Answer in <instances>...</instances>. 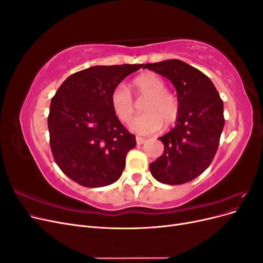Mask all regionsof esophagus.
Segmentation results:
<instances>
[{"label": "esophagus", "mask_w": 263, "mask_h": 263, "mask_svg": "<svg viewBox=\"0 0 263 263\" xmlns=\"http://www.w3.org/2000/svg\"><path fill=\"white\" fill-rule=\"evenodd\" d=\"M136 141H137V145H142L146 141V139L142 137H136Z\"/></svg>", "instance_id": "1"}]
</instances>
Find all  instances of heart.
<instances>
[{"mask_svg":"<svg viewBox=\"0 0 263 263\" xmlns=\"http://www.w3.org/2000/svg\"><path fill=\"white\" fill-rule=\"evenodd\" d=\"M130 89L138 95H146L142 110L146 112L129 124L130 129L139 135H150L160 130L163 122L171 125L179 115V101L171 92L164 90L165 83L155 73H144L135 78ZM110 107L119 122L128 123L135 113V103L128 89L123 84L115 86L109 95Z\"/></svg>","mask_w":263,"mask_h":263,"instance_id":"obj_1","label":"heart"}]
</instances>
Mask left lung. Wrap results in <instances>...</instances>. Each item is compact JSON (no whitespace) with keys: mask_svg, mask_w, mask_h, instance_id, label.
<instances>
[{"mask_svg":"<svg viewBox=\"0 0 263 263\" xmlns=\"http://www.w3.org/2000/svg\"><path fill=\"white\" fill-rule=\"evenodd\" d=\"M144 68L172 82L180 106L176 126L159 137L164 151L150 163V172L163 184H183L202 174L216 155L225 125L224 103L211 79L184 61L163 60Z\"/></svg>","mask_w":263,"mask_h":263,"instance_id":"left-lung-1","label":"left lung"}]
</instances>
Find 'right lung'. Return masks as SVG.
<instances>
[{"instance_id":"1","label":"right lung","mask_w":263,"mask_h":263,"mask_svg":"<svg viewBox=\"0 0 263 263\" xmlns=\"http://www.w3.org/2000/svg\"><path fill=\"white\" fill-rule=\"evenodd\" d=\"M142 66L90 67L67 78L51 99L50 148L61 171L78 184L101 187L121 178L136 137L114 115L109 95Z\"/></svg>"}]
</instances>
